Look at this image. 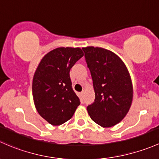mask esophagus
<instances>
[{"label": "esophagus", "instance_id": "1", "mask_svg": "<svg viewBox=\"0 0 159 159\" xmlns=\"http://www.w3.org/2000/svg\"><path fill=\"white\" fill-rule=\"evenodd\" d=\"M83 95H84V92H81V93H80V96H82V97H83Z\"/></svg>", "mask_w": 159, "mask_h": 159}]
</instances>
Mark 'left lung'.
<instances>
[{"label":"left lung","mask_w":159,"mask_h":159,"mask_svg":"<svg viewBox=\"0 0 159 159\" xmlns=\"http://www.w3.org/2000/svg\"><path fill=\"white\" fill-rule=\"evenodd\" d=\"M82 49L95 91V100L87 106L88 113L100 126H113L124 119L132 104L130 75L122 60L110 50L94 47Z\"/></svg>","instance_id":"left-lung-1"}]
</instances>
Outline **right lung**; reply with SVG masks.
Returning <instances> with one entry per match:
<instances>
[{
  "instance_id": "right-lung-1",
  "label": "right lung",
  "mask_w": 159,
  "mask_h": 159,
  "mask_svg": "<svg viewBox=\"0 0 159 159\" xmlns=\"http://www.w3.org/2000/svg\"><path fill=\"white\" fill-rule=\"evenodd\" d=\"M83 56L79 47H59L44 56L36 70L32 85L34 105L51 125H62L71 119L80 104L72 88L70 70Z\"/></svg>"
}]
</instances>
